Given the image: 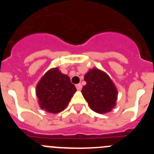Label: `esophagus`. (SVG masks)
Masks as SVG:
<instances>
[{"instance_id":"esophagus-1","label":"esophagus","mask_w":154,"mask_h":154,"mask_svg":"<svg viewBox=\"0 0 154 154\" xmlns=\"http://www.w3.org/2000/svg\"><path fill=\"white\" fill-rule=\"evenodd\" d=\"M76 86V89H77V90H81L82 88V84H77V85H75Z\"/></svg>"}]
</instances>
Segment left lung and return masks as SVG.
Returning <instances> with one entry per match:
<instances>
[{"label": "left lung", "mask_w": 154, "mask_h": 154, "mask_svg": "<svg viewBox=\"0 0 154 154\" xmlns=\"http://www.w3.org/2000/svg\"><path fill=\"white\" fill-rule=\"evenodd\" d=\"M86 85L82 96L91 109L98 113H106L115 107L118 92L109 76L103 71L92 69L85 75Z\"/></svg>", "instance_id": "left-lung-1"}]
</instances>
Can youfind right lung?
Wrapping results in <instances>:
<instances>
[{
  "instance_id": "right-lung-1",
  "label": "right lung",
  "mask_w": 154,
  "mask_h": 154,
  "mask_svg": "<svg viewBox=\"0 0 154 154\" xmlns=\"http://www.w3.org/2000/svg\"><path fill=\"white\" fill-rule=\"evenodd\" d=\"M76 88L67 75L58 68L48 70L36 86V96L42 109L51 113H58L67 107Z\"/></svg>"
}]
</instances>
